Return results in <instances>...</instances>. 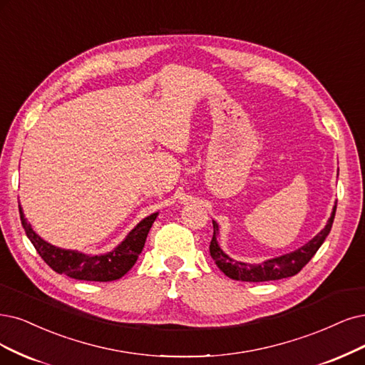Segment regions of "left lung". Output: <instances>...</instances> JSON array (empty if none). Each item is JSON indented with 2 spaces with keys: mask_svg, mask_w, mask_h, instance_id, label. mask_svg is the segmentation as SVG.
<instances>
[{
  "mask_svg": "<svg viewBox=\"0 0 365 365\" xmlns=\"http://www.w3.org/2000/svg\"><path fill=\"white\" fill-rule=\"evenodd\" d=\"M335 210H336V203L332 209L331 218L328 220L325 228L320 233H317L312 240L305 244L304 247L298 248L293 252L279 255V257L266 260L260 264H251V263H244V262H237L233 260L232 257L221 250L218 244V233H220V227L217 221H212L213 224V237L210 240V255L212 259L217 263V266L221 269V271L232 279L236 281H248V282H262V281H272V279H282V278H289L298 274L301 269L312 260L313 255L317 252V250L322 247L323 242H325L327 236L331 232V227L334 222L335 217Z\"/></svg>",
  "mask_w": 365,
  "mask_h": 365,
  "instance_id": "8db88e82",
  "label": "left lung"
}]
</instances>
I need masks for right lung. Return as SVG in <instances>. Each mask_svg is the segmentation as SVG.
Here are the masks:
<instances>
[{"label":"right lung","instance_id":"add662e5","mask_svg":"<svg viewBox=\"0 0 365 365\" xmlns=\"http://www.w3.org/2000/svg\"><path fill=\"white\" fill-rule=\"evenodd\" d=\"M21 222L26 237L31 240L36 251L45 263L58 274H64L75 279L84 281H114L123 277L130 271V267L137 262L141 254L148 232L158 217V212L144 218L137 227L132 228L126 239L113 251L101 255H87L72 250H63L48 244L40 237L31 224L26 222L22 207L19 206Z\"/></svg>","mask_w":365,"mask_h":365}]
</instances>
